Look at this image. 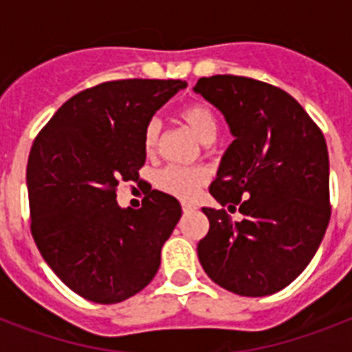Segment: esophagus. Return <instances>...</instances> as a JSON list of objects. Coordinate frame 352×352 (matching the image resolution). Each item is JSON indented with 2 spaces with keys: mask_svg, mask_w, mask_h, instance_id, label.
<instances>
[{
  "mask_svg": "<svg viewBox=\"0 0 352 352\" xmlns=\"http://www.w3.org/2000/svg\"><path fill=\"white\" fill-rule=\"evenodd\" d=\"M181 208H182V212H192V210H195V206L190 203H182Z\"/></svg>",
  "mask_w": 352,
  "mask_h": 352,
  "instance_id": "34e87169",
  "label": "esophagus"
}]
</instances>
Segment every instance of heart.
<instances>
[{
  "label": "heart",
  "mask_w": 352,
  "mask_h": 352,
  "mask_svg": "<svg viewBox=\"0 0 352 352\" xmlns=\"http://www.w3.org/2000/svg\"><path fill=\"white\" fill-rule=\"evenodd\" d=\"M179 118L195 133V137L204 144H212L219 133V118L214 107L206 102H190L179 109ZM162 126L157 118L148 120L144 126L142 146L148 155H155L160 144ZM210 175L204 168H182V166H168L157 175V188L171 197L181 201H192L197 197L199 190L208 182Z\"/></svg>",
  "instance_id": "b5f03b06"
}]
</instances>
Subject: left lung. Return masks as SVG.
<instances>
[{"mask_svg":"<svg viewBox=\"0 0 352 352\" xmlns=\"http://www.w3.org/2000/svg\"><path fill=\"white\" fill-rule=\"evenodd\" d=\"M195 93L225 115L234 142L203 208L210 230L197 256L208 278L246 298L279 292L309 265L331 219L325 137L289 93L267 82L215 74Z\"/></svg>","mask_w":352,"mask_h":352,"instance_id":"8db88e82","label":"left lung"}]
</instances>
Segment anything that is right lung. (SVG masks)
Listing matches in <instances>:
<instances>
[{
  "mask_svg": "<svg viewBox=\"0 0 352 352\" xmlns=\"http://www.w3.org/2000/svg\"><path fill=\"white\" fill-rule=\"evenodd\" d=\"M182 80H113L69 98L32 142L27 162L30 232L52 272L85 300L118 303L155 278L181 204L151 190L120 208V182L138 181L144 126Z\"/></svg>",
  "mask_w": 352,
  "mask_h": 352,
  "instance_id": "right-lung-1",
  "label": "right lung"
}]
</instances>
